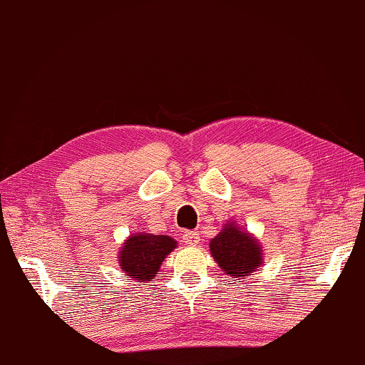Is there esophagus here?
Masks as SVG:
<instances>
[{
    "label": "esophagus",
    "mask_w": 365,
    "mask_h": 365,
    "mask_svg": "<svg viewBox=\"0 0 365 365\" xmlns=\"http://www.w3.org/2000/svg\"><path fill=\"white\" fill-rule=\"evenodd\" d=\"M182 242L186 245H197L200 244V233L196 230H187L182 233Z\"/></svg>",
    "instance_id": "1"
}]
</instances>
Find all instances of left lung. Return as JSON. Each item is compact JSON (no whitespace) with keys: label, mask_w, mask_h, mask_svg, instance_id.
Returning a JSON list of instances; mask_svg holds the SVG:
<instances>
[{"label":"left lung","mask_w":365,"mask_h":365,"mask_svg":"<svg viewBox=\"0 0 365 365\" xmlns=\"http://www.w3.org/2000/svg\"><path fill=\"white\" fill-rule=\"evenodd\" d=\"M210 250L220 267L233 277L250 276L262 264V250L257 240L238 230L235 225H227L210 242Z\"/></svg>","instance_id":"left-lung-1"}]
</instances>
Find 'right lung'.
<instances>
[{
    "instance_id": "1",
    "label": "right lung",
    "mask_w": 365,
    "mask_h": 365,
    "mask_svg": "<svg viewBox=\"0 0 365 365\" xmlns=\"http://www.w3.org/2000/svg\"><path fill=\"white\" fill-rule=\"evenodd\" d=\"M173 249H175V240L168 235L140 233L125 242L120 252V265L127 276L137 279V282H145L155 276L165 255Z\"/></svg>"
}]
</instances>
